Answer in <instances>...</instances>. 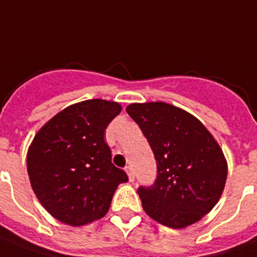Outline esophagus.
<instances>
[{"label":"esophagus","mask_w":257,"mask_h":257,"mask_svg":"<svg viewBox=\"0 0 257 257\" xmlns=\"http://www.w3.org/2000/svg\"><path fill=\"white\" fill-rule=\"evenodd\" d=\"M125 172H126V174H128L129 181L133 182V181H135V172H133V169L131 168V166H126V168H125Z\"/></svg>","instance_id":"esophagus-1"}]
</instances>
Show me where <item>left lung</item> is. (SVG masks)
<instances>
[{"instance_id": "obj_1", "label": "left lung", "mask_w": 257, "mask_h": 257, "mask_svg": "<svg viewBox=\"0 0 257 257\" xmlns=\"http://www.w3.org/2000/svg\"><path fill=\"white\" fill-rule=\"evenodd\" d=\"M126 112L143 131L157 161V179L140 187L148 215L185 228L211 211L227 179L223 150L195 116L164 101L133 103Z\"/></svg>"}]
</instances>
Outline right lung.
Returning <instances> with one entry per match:
<instances>
[{"instance_id":"right-lung-1","label":"right lung","mask_w":257,"mask_h":257,"mask_svg":"<svg viewBox=\"0 0 257 257\" xmlns=\"http://www.w3.org/2000/svg\"><path fill=\"white\" fill-rule=\"evenodd\" d=\"M121 112L116 101L84 100L56 113L27 150V173L41 204L59 222L79 227L103 218L126 173L112 164L104 141Z\"/></svg>"}]
</instances>
